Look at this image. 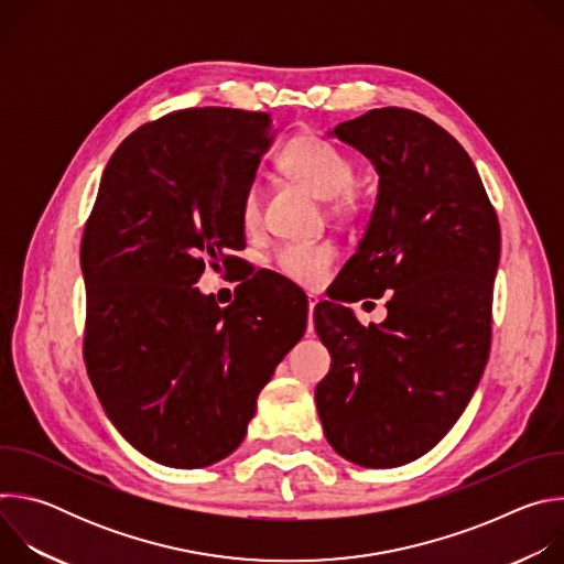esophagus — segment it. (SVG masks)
Segmentation results:
<instances>
[{"instance_id": "1", "label": "esophagus", "mask_w": 564, "mask_h": 564, "mask_svg": "<svg viewBox=\"0 0 564 564\" xmlns=\"http://www.w3.org/2000/svg\"><path fill=\"white\" fill-rule=\"evenodd\" d=\"M316 303H318V299L310 294V299H307V310H310V318H307V330H310V333H312V312H314V305H316Z\"/></svg>"}]
</instances>
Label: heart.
Returning <instances> with one entry per match:
<instances>
[{"label":"heart","mask_w":564,"mask_h":564,"mask_svg":"<svg viewBox=\"0 0 564 564\" xmlns=\"http://www.w3.org/2000/svg\"><path fill=\"white\" fill-rule=\"evenodd\" d=\"M279 167L305 185L318 198L330 200L335 212H352L357 207V170L350 155L337 144L318 135H296L279 153ZM240 223L246 229H254L261 223V192L252 181L240 196ZM337 250L328 243H290L276 252V270L305 288L324 283Z\"/></svg>","instance_id":"obj_1"}]
</instances>
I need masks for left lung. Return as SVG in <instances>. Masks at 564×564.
Masks as SVG:
<instances>
[{
    "instance_id": "1",
    "label": "left lung",
    "mask_w": 564,
    "mask_h": 564,
    "mask_svg": "<svg viewBox=\"0 0 564 564\" xmlns=\"http://www.w3.org/2000/svg\"><path fill=\"white\" fill-rule=\"evenodd\" d=\"M333 135L379 174L370 223L339 274L344 301L390 294L386 321L368 328L341 303L314 307L333 357L314 399L341 457L392 468L453 429L485 372L500 225L473 160L431 118L372 109Z\"/></svg>"
}]
</instances>
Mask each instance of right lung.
I'll use <instances>...</instances> for the list:
<instances>
[{"label": "right lung", "instance_id": "right-lung-1", "mask_svg": "<svg viewBox=\"0 0 564 564\" xmlns=\"http://www.w3.org/2000/svg\"><path fill=\"white\" fill-rule=\"evenodd\" d=\"M270 116L183 109L111 155L87 220L85 364L118 433L149 459L203 468L238 448L257 397L303 337L307 301L250 285L227 307L194 283L246 248L240 196L268 151Z\"/></svg>", "mask_w": 564, "mask_h": 564}]
</instances>
